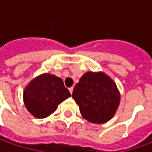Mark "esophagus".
<instances>
[{
    "label": "esophagus",
    "instance_id": "34e87169",
    "mask_svg": "<svg viewBox=\"0 0 152 152\" xmlns=\"http://www.w3.org/2000/svg\"><path fill=\"white\" fill-rule=\"evenodd\" d=\"M68 90H69V91H70V93L72 94V93H73V87H70Z\"/></svg>",
    "mask_w": 152,
    "mask_h": 152
}]
</instances>
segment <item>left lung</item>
<instances>
[{
    "label": "left lung",
    "instance_id": "obj_1",
    "mask_svg": "<svg viewBox=\"0 0 152 152\" xmlns=\"http://www.w3.org/2000/svg\"><path fill=\"white\" fill-rule=\"evenodd\" d=\"M72 96L82 116L94 124H104L111 119L120 102L116 85L102 73L84 74L75 85Z\"/></svg>",
    "mask_w": 152,
    "mask_h": 152
}]
</instances>
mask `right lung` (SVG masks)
I'll list each match as a JSON object with an SVG mask.
<instances>
[{"mask_svg": "<svg viewBox=\"0 0 152 152\" xmlns=\"http://www.w3.org/2000/svg\"><path fill=\"white\" fill-rule=\"evenodd\" d=\"M71 96L62 79L45 73L29 83L23 92V101L28 112L43 118L55 112L58 105Z\"/></svg>", "mask_w": 152, "mask_h": 152, "instance_id": "1", "label": "right lung"}]
</instances>
